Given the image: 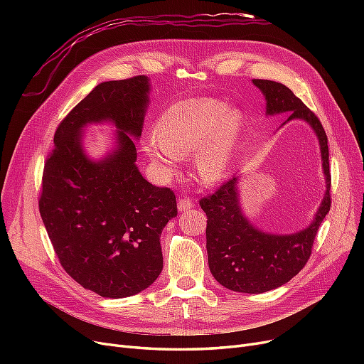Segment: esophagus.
<instances>
[{
	"instance_id": "34e87169",
	"label": "esophagus",
	"mask_w": 364,
	"mask_h": 364,
	"mask_svg": "<svg viewBox=\"0 0 364 364\" xmlns=\"http://www.w3.org/2000/svg\"><path fill=\"white\" fill-rule=\"evenodd\" d=\"M177 206H178V211H180V213H183V211H188L190 208H193V202L190 200L188 198H183V199H180V200H178Z\"/></svg>"
}]
</instances>
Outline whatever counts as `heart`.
Returning a JSON list of instances; mask_svg holds the SVG:
<instances>
[{
  "label": "heart",
  "mask_w": 364,
  "mask_h": 364,
  "mask_svg": "<svg viewBox=\"0 0 364 364\" xmlns=\"http://www.w3.org/2000/svg\"><path fill=\"white\" fill-rule=\"evenodd\" d=\"M245 128L237 107L217 99H192L172 105L155 124L144 144L147 156L165 172L176 161L193 155L198 178L205 184L221 181L230 171Z\"/></svg>",
  "instance_id": "obj_1"
}]
</instances>
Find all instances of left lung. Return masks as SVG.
Instances as JSON below:
<instances>
[{
  "mask_svg": "<svg viewBox=\"0 0 364 364\" xmlns=\"http://www.w3.org/2000/svg\"><path fill=\"white\" fill-rule=\"evenodd\" d=\"M265 97V114L289 113V121L307 122L317 136L326 192L309 227L291 235H274L255 227L243 213L239 178L224 183L213 196L200 199L206 221L208 264L224 288L243 294H262L279 288L307 264L321 221L331 209V172L328 137L318 118L280 82L252 80Z\"/></svg>",
  "mask_w": 364,
  "mask_h": 364,
  "instance_id": "8db88e82",
  "label": "left lung"
}]
</instances>
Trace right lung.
Here are the masks:
<instances>
[{
	"label": "right lung",
	"instance_id": "obj_1",
	"mask_svg": "<svg viewBox=\"0 0 364 364\" xmlns=\"http://www.w3.org/2000/svg\"><path fill=\"white\" fill-rule=\"evenodd\" d=\"M140 75L106 81L57 127L44 165L40 214L57 258L82 288L103 298L136 295L162 272L161 233L177 217L176 195L150 184L136 165L149 106ZM112 123L115 147L99 161L83 150V128Z\"/></svg>",
	"mask_w": 364,
	"mask_h": 364
}]
</instances>
